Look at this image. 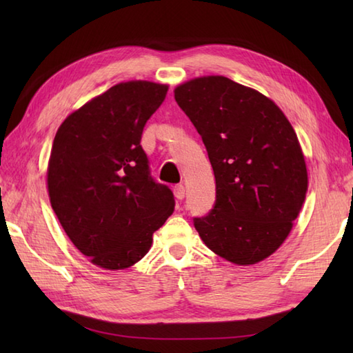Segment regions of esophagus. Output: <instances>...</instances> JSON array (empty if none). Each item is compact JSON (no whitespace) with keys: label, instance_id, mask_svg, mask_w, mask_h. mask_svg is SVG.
<instances>
[{"label":"esophagus","instance_id":"obj_1","mask_svg":"<svg viewBox=\"0 0 353 353\" xmlns=\"http://www.w3.org/2000/svg\"><path fill=\"white\" fill-rule=\"evenodd\" d=\"M174 196L177 200H182L185 197V186L183 185H176L174 186Z\"/></svg>","mask_w":353,"mask_h":353}]
</instances>
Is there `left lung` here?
I'll return each mask as SVG.
<instances>
[{
  "mask_svg": "<svg viewBox=\"0 0 353 353\" xmlns=\"http://www.w3.org/2000/svg\"><path fill=\"white\" fill-rule=\"evenodd\" d=\"M174 99L215 176V205L194 216V226L219 256L256 264L279 249L305 201L308 174L296 132L265 95L223 76L186 81Z\"/></svg>",
  "mask_w": 353,
  "mask_h": 353,
  "instance_id": "1",
  "label": "left lung"
}]
</instances>
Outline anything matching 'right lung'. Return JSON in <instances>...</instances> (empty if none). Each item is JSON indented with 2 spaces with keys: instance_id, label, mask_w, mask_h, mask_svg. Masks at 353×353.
I'll return each mask as SVG.
<instances>
[{
  "instance_id": "1",
  "label": "right lung",
  "mask_w": 353,
  "mask_h": 353,
  "mask_svg": "<svg viewBox=\"0 0 353 353\" xmlns=\"http://www.w3.org/2000/svg\"><path fill=\"white\" fill-rule=\"evenodd\" d=\"M168 86L125 81L95 97L59 127L48 194L72 244L92 264L121 270L145 256L174 211V196L150 174L141 147L147 119Z\"/></svg>"
}]
</instances>
